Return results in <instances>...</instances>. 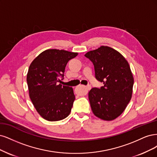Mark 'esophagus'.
I'll use <instances>...</instances> for the list:
<instances>
[{"mask_svg": "<svg viewBox=\"0 0 157 157\" xmlns=\"http://www.w3.org/2000/svg\"><path fill=\"white\" fill-rule=\"evenodd\" d=\"M83 87L86 89V90H87V93H88V90H89L90 89H91V87H90V85H87V86L83 85Z\"/></svg>", "mask_w": 157, "mask_h": 157, "instance_id": "34e87169", "label": "esophagus"}]
</instances>
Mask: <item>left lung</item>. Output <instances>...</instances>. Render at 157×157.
I'll return each mask as SVG.
<instances>
[{
    "label": "left lung",
    "mask_w": 157,
    "mask_h": 157,
    "mask_svg": "<svg viewBox=\"0 0 157 157\" xmlns=\"http://www.w3.org/2000/svg\"><path fill=\"white\" fill-rule=\"evenodd\" d=\"M94 67L95 78L104 86L89 93L92 111L97 117L112 121L122 113L132 97L134 78L125 58L114 49L101 46L85 55Z\"/></svg>",
    "instance_id": "1"
}]
</instances>
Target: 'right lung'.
Wrapping results in <instances>:
<instances>
[{
  "mask_svg": "<svg viewBox=\"0 0 157 157\" xmlns=\"http://www.w3.org/2000/svg\"><path fill=\"white\" fill-rule=\"evenodd\" d=\"M78 53L47 49L31 64L27 76L29 97L38 113L45 120L57 121L69 115L75 95L72 87L58 84L65 67Z\"/></svg>",
  "mask_w": 157,
  "mask_h": 157,
  "instance_id": "1",
  "label": "right lung"
}]
</instances>
